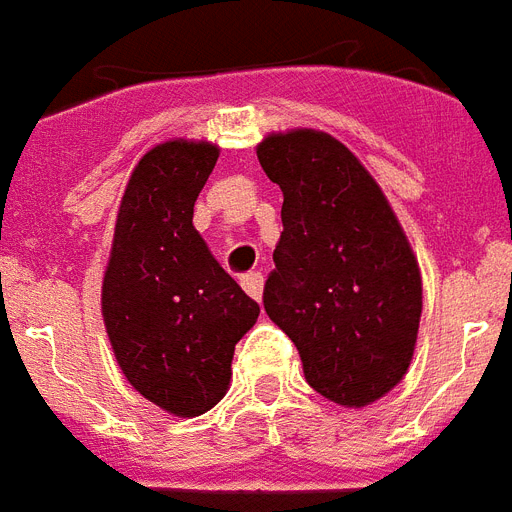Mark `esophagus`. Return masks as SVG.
Instances as JSON below:
<instances>
[{
    "label": "esophagus",
    "mask_w": 512,
    "mask_h": 512,
    "mask_svg": "<svg viewBox=\"0 0 512 512\" xmlns=\"http://www.w3.org/2000/svg\"><path fill=\"white\" fill-rule=\"evenodd\" d=\"M242 286L249 297L260 299L263 297V273H257V270H249V273H244Z\"/></svg>",
    "instance_id": "1"
}]
</instances>
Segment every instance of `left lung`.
I'll return each mask as SVG.
<instances>
[{
    "label": "left lung",
    "mask_w": 512,
    "mask_h": 512,
    "mask_svg": "<svg viewBox=\"0 0 512 512\" xmlns=\"http://www.w3.org/2000/svg\"><path fill=\"white\" fill-rule=\"evenodd\" d=\"M257 160L284 191L265 313L294 342L315 392L371 405L402 381L421 323V270L400 220L334 136L273 134Z\"/></svg>",
    "instance_id": "1"
}]
</instances>
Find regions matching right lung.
Returning <instances> with one entry per match:
<instances>
[{
  "mask_svg": "<svg viewBox=\"0 0 512 512\" xmlns=\"http://www.w3.org/2000/svg\"><path fill=\"white\" fill-rule=\"evenodd\" d=\"M215 162L218 147L207 141H168L141 157L102 284L120 371L149 402L184 418L223 400L236 342L260 315L191 223Z\"/></svg>",
  "mask_w": 512,
  "mask_h": 512,
  "instance_id": "obj_1",
  "label": "right lung"
}]
</instances>
